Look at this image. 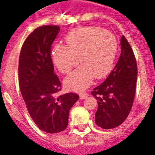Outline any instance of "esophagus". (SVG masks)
Here are the masks:
<instances>
[{
    "label": "esophagus",
    "instance_id": "esophagus-1",
    "mask_svg": "<svg viewBox=\"0 0 155 155\" xmlns=\"http://www.w3.org/2000/svg\"><path fill=\"white\" fill-rule=\"evenodd\" d=\"M87 96H88V93H87V92H81V93L80 94V97L81 100L85 99Z\"/></svg>",
    "mask_w": 155,
    "mask_h": 155
}]
</instances>
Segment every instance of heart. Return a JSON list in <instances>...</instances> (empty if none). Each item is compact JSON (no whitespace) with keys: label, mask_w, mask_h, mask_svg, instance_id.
<instances>
[{"label":"heart","mask_w":155,"mask_h":155,"mask_svg":"<svg viewBox=\"0 0 155 155\" xmlns=\"http://www.w3.org/2000/svg\"><path fill=\"white\" fill-rule=\"evenodd\" d=\"M67 45L57 44L52 58L59 71L68 74L80 62V68L65 80V84L75 91H83L95 77L101 79L112 69L117 51V42L111 32L100 26L75 29L65 38Z\"/></svg>","instance_id":"obj_1"}]
</instances>
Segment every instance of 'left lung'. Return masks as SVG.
Segmentation results:
<instances>
[{
  "label": "left lung",
  "mask_w": 155,
  "mask_h": 155,
  "mask_svg": "<svg viewBox=\"0 0 155 155\" xmlns=\"http://www.w3.org/2000/svg\"><path fill=\"white\" fill-rule=\"evenodd\" d=\"M121 53L115 68L101 84L91 93L97 100L95 122L109 130L121 125L132 108L137 76L134 54L125 36L120 40Z\"/></svg>",
  "instance_id": "8db88e82"
}]
</instances>
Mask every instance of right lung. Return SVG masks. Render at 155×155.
Segmentation results:
<instances>
[{
	"label": "right lung",
	"mask_w": 155,
	"mask_h": 155,
	"mask_svg": "<svg viewBox=\"0 0 155 155\" xmlns=\"http://www.w3.org/2000/svg\"><path fill=\"white\" fill-rule=\"evenodd\" d=\"M58 25H42L25 38L19 56V87L30 117L42 131L62 132L68 127L69 111L80 98L69 92L57 96L61 82L54 72L51 46Z\"/></svg>",
	"instance_id": "right-lung-1"
}]
</instances>
